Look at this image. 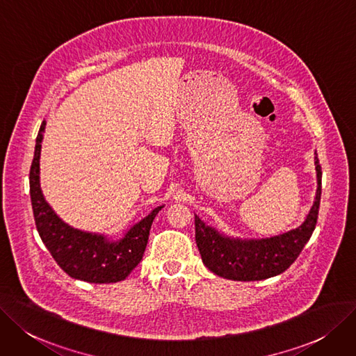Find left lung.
I'll return each instance as SVG.
<instances>
[{
    "mask_svg": "<svg viewBox=\"0 0 356 356\" xmlns=\"http://www.w3.org/2000/svg\"><path fill=\"white\" fill-rule=\"evenodd\" d=\"M317 191L305 220L295 229L270 238L229 236L195 216V243L204 266L215 275L238 282L277 276L298 259L316 229L321 198V166L316 152Z\"/></svg>",
    "mask_w": 356,
    "mask_h": 356,
    "instance_id": "obj_1",
    "label": "left lung"
}]
</instances>
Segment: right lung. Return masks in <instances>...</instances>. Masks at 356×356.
I'll return each instance as SVG.
<instances>
[{
	"instance_id": "right-lung-1",
	"label": "right lung",
	"mask_w": 356,
	"mask_h": 356,
	"mask_svg": "<svg viewBox=\"0 0 356 356\" xmlns=\"http://www.w3.org/2000/svg\"><path fill=\"white\" fill-rule=\"evenodd\" d=\"M47 122L40 125L31 166V200L36 229L42 243L64 272L89 283H115L129 276L143 259L153 219L163 206L131 225L120 239L86 232L65 223L45 200L40 188V149Z\"/></svg>"
}]
</instances>
